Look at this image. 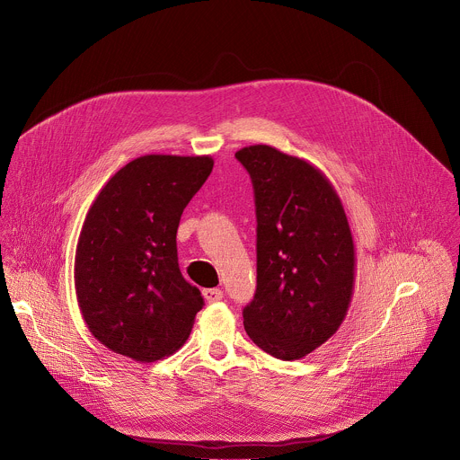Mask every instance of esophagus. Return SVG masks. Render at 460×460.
Masks as SVG:
<instances>
[{"instance_id": "obj_1", "label": "esophagus", "mask_w": 460, "mask_h": 460, "mask_svg": "<svg viewBox=\"0 0 460 460\" xmlns=\"http://www.w3.org/2000/svg\"><path fill=\"white\" fill-rule=\"evenodd\" d=\"M203 296H205L207 303H217L223 299V292L219 288H207V290H203Z\"/></svg>"}]
</instances>
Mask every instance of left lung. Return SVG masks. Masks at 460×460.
Returning a JSON list of instances; mask_svg holds the SVG:
<instances>
[{
  "instance_id": "8db88e82",
  "label": "left lung",
  "mask_w": 460,
  "mask_h": 460,
  "mask_svg": "<svg viewBox=\"0 0 460 460\" xmlns=\"http://www.w3.org/2000/svg\"><path fill=\"white\" fill-rule=\"evenodd\" d=\"M248 170L257 216V288L243 310L248 337L297 360L342 324L355 285V244L330 179L268 145L235 152Z\"/></svg>"
}]
</instances>
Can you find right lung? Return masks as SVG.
I'll use <instances>...</instances> for the list:
<instances>
[{"instance_id": "right-lung-1", "label": "right lung", "mask_w": 460, "mask_h": 460, "mask_svg": "<svg viewBox=\"0 0 460 460\" xmlns=\"http://www.w3.org/2000/svg\"><path fill=\"white\" fill-rule=\"evenodd\" d=\"M212 168L210 155H141L90 205L74 285L83 321L109 349L154 362L189 339L203 297L181 275L175 235Z\"/></svg>"}]
</instances>
